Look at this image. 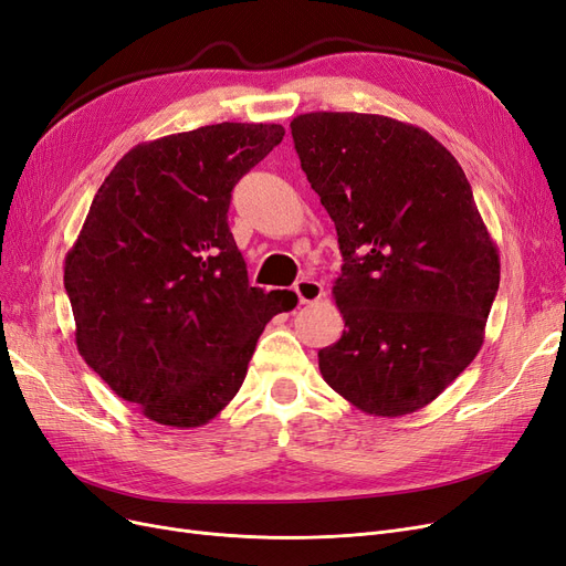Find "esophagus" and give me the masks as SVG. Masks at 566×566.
I'll return each instance as SVG.
<instances>
[{"instance_id": "1", "label": "esophagus", "mask_w": 566, "mask_h": 566, "mask_svg": "<svg viewBox=\"0 0 566 566\" xmlns=\"http://www.w3.org/2000/svg\"><path fill=\"white\" fill-rule=\"evenodd\" d=\"M295 295H297L300 304H314L321 297H325V287L314 279H300L295 283Z\"/></svg>"}]
</instances>
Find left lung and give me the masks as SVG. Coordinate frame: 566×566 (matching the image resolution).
I'll list each match as a JSON object with an SVG mask.
<instances>
[{
	"label": "left lung",
	"instance_id": "1",
	"mask_svg": "<svg viewBox=\"0 0 566 566\" xmlns=\"http://www.w3.org/2000/svg\"><path fill=\"white\" fill-rule=\"evenodd\" d=\"M302 170L337 229L342 339L323 379L375 417L436 400L484 342L499 250L459 161L433 135L381 114L292 119Z\"/></svg>",
	"mask_w": 566,
	"mask_h": 566
}]
</instances>
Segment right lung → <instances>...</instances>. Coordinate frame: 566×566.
I'll return each instance as SVG.
<instances>
[{"mask_svg":"<svg viewBox=\"0 0 566 566\" xmlns=\"http://www.w3.org/2000/svg\"><path fill=\"white\" fill-rule=\"evenodd\" d=\"M285 135L216 124L133 147L97 189L65 258L76 348L151 421L203 426L239 394L290 290L250 287L227 212L231 189Z\"/></svg>","mask_w":566,"mask_h":566,"instance_id":"add662e5","label":"right lung"}]
</instances>
